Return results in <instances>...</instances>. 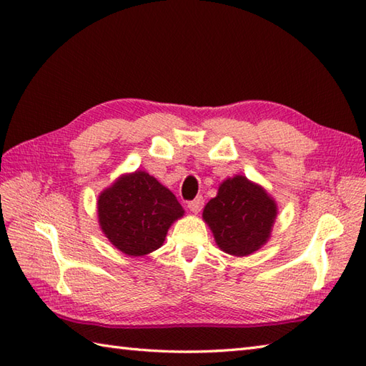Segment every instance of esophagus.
Instances as JSON below:
<instances>
[{"instance_id": "esophagus-1", "label": "esophagus", "mask_w": 366, "mask_h": 366, "mask_svg": "<svg viewBox=\"0 0 366 366\" xmlns=\"http://www.w3.org/2000/svg\"><path fill=\"white\" fill-rule=\"evenodd\" d=\"M204 197H202V196H197L196 199H194V200H191V202H188V208L192 211V213H200V209L202 208H204Z\"/></svg>"}]
</instances>
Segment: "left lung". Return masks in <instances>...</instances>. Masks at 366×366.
Masks as SVG:
<instances>
[{
	"label": "left lung",
	"mask_w": 366,
	"mask_h": 366,
	"mask_svg": "<svg viewBox=\"0 0 366 366\" xmlns=\"http://www.w3.org/2000/svg\"><path fill=\"white\" fill-rule=\"evenodd\" d=\"M275 214V202L242 175L225 180L204 209L217 246L237 257H246L264 244Z\"/></svg>",
	"instance_id": "obj_1"
}]
</instances>
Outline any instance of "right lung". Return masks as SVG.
I'll return each instance as SVG.
<instances>
[{"label": "right lung", "mask_w": 366, "mask_h": 366, "mask_svg": "<svg viewBox=\"0 0 366 366\" xmlns=\"http://www.w3.org/2000/svg\"><path fill=\"white\" fill-rule=\"evenodd\" d=\"M183 208L157 178L145 172L125 175L99 197V221L107 238L127 255L157 250Z\"/></svg>", "instance_id": "add662e5"}]
</instances>
